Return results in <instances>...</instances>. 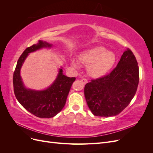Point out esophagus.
<instances>
[{"label": "esophagus", "instance_id": "esophagus-1", "mask_svg": "<svg viewBox=\"0 0 153 153\" xmlns=\"http://www.w3.org/2000/svg\"><path fill=\"white\" fill-rule=\"evenodd\" d=\"M81 82L84 84H87V80L86 79V78H82V79L81 80Z\"/></svg>", "mask_w": 153, "mask_h": 153}]
</instances>
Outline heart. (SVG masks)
Wrapping results in <instances>:
<instances>
[{
  "instance_id": "heart-1",
  "label": "heart",
  "mask_w": 153,
  "mask_h": 153,
  "mask_svg": "<svg viewBox=\"0 0 153 153\" xmlns=\"http://www.w3.org/2000/svg\"><path fill=\"white\" fill-rule=\"evenodd\" d=\"M115 62V54L102 47H97L87 50L78 57V62L87 67L89 75L98 78L107 73L112 68ZM73 66H78L76 62Z\"/></svg>"
}]
</instances>
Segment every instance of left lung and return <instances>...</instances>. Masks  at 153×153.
<instances>
[{
	"mask_svg": "<svg viewBox=\"0 0 153 153\" xmlns=\"http://www.w3.org/2000/svg\"><path fill=\"white\" fill-rule=\"evenodd\" d=\"M139 82V69L132 51L125 50L117 66L108 75L91 80L84 94L96 116L110 117L121 113L135 96Z\"/></svg>",
	"mask_w": 153,
	"mask_h": 153,
	"instance_id": "obj_1",
	"label": "left lung"
}]
</instances>
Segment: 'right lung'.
Segmentation results:
<instances>
[{"label":"right lung","mask_w":153,"mask_h":153,"mask_svg":"<svg viewBox=\"0 0 153 153\" xmlns=\"http://www.w3.org/2000/svg\"><path fill=\"white\" fill-rule=\"evenodd\" d=\"M51 45L39 41L27 48L18 60L13 73L14 92L17 100L30 113L40 118L54 117L65 105L69 92L75 77H68L63 75L61 69L57 79L48 89L41 91L27 89L23 85L20 75V68L28 53L43 47H50Z\"/></svg>","instance_id":"add662e5"}]
</instances>
